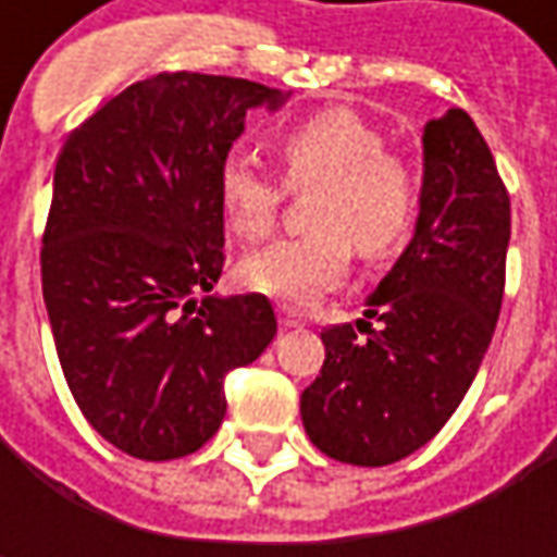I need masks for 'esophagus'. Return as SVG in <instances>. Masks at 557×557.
<instances>
[{"mask_svg":"<svg viewBox=\"0 0 557 557\" xmlns=\"http://www.w3.org/2000/svg\"><path fill=\"white\" fill-rule=\"evenodd\" d=\"M275 310H278V322H282L285 329L304 325V312H300V307H294V304H278Z\"/></svg>","mask_w":557,"mask_h":557,"instance_id":"1","label":"esophagus"}]
</instances>
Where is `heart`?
I'll return each instance as SVG.
<instances>
[{
  "label": "heart",
  "instance_id": "heart-1",
  "mask_svg": "<svg viewBox=\"0 0 557 557\" xmlns=\"http://www.w3.org/2000/svg\"><path fill=\"white\" fill-rule=\"evenodd\" d=\"M275 148L285 183L242 151L220 163L216 195L225 223L242 242L267 238L288 185L290 191H315L307 207L312 232L247 257L238 269L247 288L310 300L347 275L354 250L366 263H381L409 242L421 183L409 158L391 151L372 123L347 108H325L285 126Z\"/></svg>",
  "mask_w": 557,
  "mask_h": 557
}]
</instances>
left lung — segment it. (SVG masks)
Instances as JSON below:
<instances>
[{"label": "left lung", "mask_w": 557, "mask_h": 557, "mask_svg": "<svg viewBox=\"0 0 557 557\" xmlns=\"http://www.w3.org/2000/svg\"><path fill=\"white\" fill-rule=\"evenodd\" d=\"M508 238V188L474 120L453 108L424 126L416 238L369 297L379 325L322 329L325 362L300 416L325 456L381 468L449 421L496 332Z\"/></svg>", "instance_id": "obj_1"}]
</instances>
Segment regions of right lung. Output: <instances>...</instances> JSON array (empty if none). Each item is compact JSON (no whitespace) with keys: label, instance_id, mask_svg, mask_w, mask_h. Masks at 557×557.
<instances>
[{"label":"right lung","instance_id":"1","mask_svg":"<svg viewBox=\"0 0 557 557\" xmlns=\"http://www.w3.org/2000/svg\"><path fill=\"white\" fill-rule=\"evenodd\" d=\"M263 101L282 96L163 71L104 101L58 154L39 247L54 350L79 412L126 456L198 453L223 424L225 374L275 337L263 294H210L225 263L216 173Z\"/></svg>","mask_w":557,"mask_h":557}]
</instances>
